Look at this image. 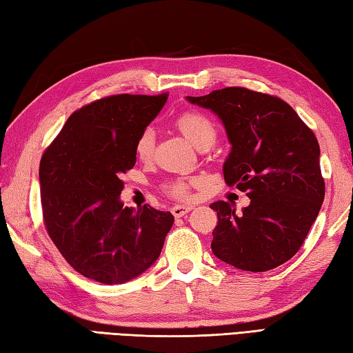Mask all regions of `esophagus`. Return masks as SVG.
I'll return each instance as SVG.
<instances>
[{
  "instance_id": "obj_1",
  "label": "esophagus",
  "mask_w": 353,
  "mask_h": 353,
  "mask_svg": "<svg viewBox=\"0 0 353 353\" xmlns=\"http://www.w3.org/2000/svg\"><path fill=\"white\" fill-rule=\"evenodd\" d=\"M192 209V206H188V205H176L171 208V212L174 216H183L185 214H188Z\"/></svg>"
}]
</instances>
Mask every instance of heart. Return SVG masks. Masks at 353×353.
I'll use <instances>...</instances> for the list:
<instances>
[{
    "mask_svg": "<svg viewBox=\"0 0 353 353\" xmlns=\"http://www.w3.org/2000/svg\"><path fill=\"white\" fill-rule=\"evenodd\" d=\"M174 124L177 129L182 132L183 137L197 148L206 144V142H212L214 144L216 130L211 119H209L205 114H201V112L185 110L176 118ZM153 150H154L153 132L152 129H145L139 134L137 142H134V153H137L138 159L148 161L153 154ZM190 186H191V182L177 179V181H172L165 185V191H167L172 197L186 199L190 197Z\"/></svg>",
    "mask_w": 353,
    "mask_h": 353,
    "instance_id": "1",
    "label": "heart"
}]
</instances>
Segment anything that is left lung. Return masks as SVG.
<instances>
[{"label":"left lung","instance_id":"8db88e82","mask_svg":"<svg viewBox=\"0 0 353 353\" xmlns=\"http://www.w3.org/2000/svg\"><path fill=\"white\" fill-rule=\"evenodd\" d=\"M186 100L219 115L230 142L223 165L229 186L250 205L215 201L212 252L245 272L282 265L301 249L325 199L316 134L288 103L247 88H224Z\"/></svg>","mask_w":353,"mask_h":353}]
</instances>
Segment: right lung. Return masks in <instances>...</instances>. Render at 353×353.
<instances>
[{"label": "right lung", "mask_w": 353, "mask_h": 353, "mask_svg": "<svg viewBox=\"0 0 353 353\" xmlns=\"http://www.w3.org/2000/svg\"><path fill=\"white\" fill-rule=\"evenodd\" d=\"M168 94H119L66 119L39 165L43 224L66 262L88 279L124 283L159 258L174 216L150 205L124 208L121 176L137 162L134 142Z\"/></svg>", "instance_id": "obj_1"}]
</instances>
